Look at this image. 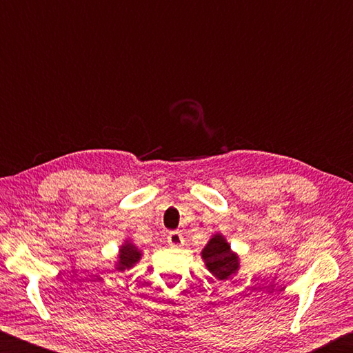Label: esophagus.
Listing matches in <instances>:
<instances>
[{
	"label": "esophagus",
	"instance_id": "obj_1",
	"mask_svg": "<svg viewBox=\"0 0 353 353\" xmlns=\"http://www.w3.org/2000/svg\"><path fill=\"white\" fill-rule=\"evenodd\" d=\"M167 242H169V245L173 246V248H180V246H183L184 240H183V236L180 232L173 231L169 234V237H167Z\"/></svg>",
	"mask_w": 353,
	"mask_h": 353
}]
</instances>
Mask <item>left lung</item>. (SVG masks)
Here are the masks:
<instances>
[{"mask_svg":"<svg viewBox=\"0 0 353 353\" xmlns=\"http://www.w3.org/2000/svg\"><path fill=\"white\" fill-rule=\"evenodd\" d=\"M200 254L208 271L215 279L228 281L239 273L240 257L236 251H232L231 245L221 232H215L209 239Z\"/></svg>","mask_w":353,"mask_h":353,"instance_id":"obj_1","label":"left lung"}]
</instances>
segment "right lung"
<instances>
[{
    "instance_id": "add662e5",
    "label": "right lung",
    "mask_w": 353,
    "mask_h": 353,
    "mask_svg": "<svg viewBox=\"0 0 353 353\" xmlns=\"http://www.w3.org/2000/svg\"><path fill=\"white\" fill-rule=\"evenodd\" d=\"M142 259V250H139L132 240L125 239L123 243L119 246V251H117L116 262H114V270L116 271H127L132 270L136 263H139Z\"/></svg>"
}]
</instances>
